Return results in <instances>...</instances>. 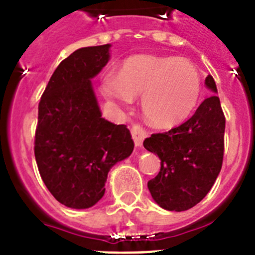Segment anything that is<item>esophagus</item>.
<instances>
[{
	"instance_id": "34e87169",
	"label": "esophagus",
	"mask_w": 255,
	"mask_h": 255,
	"mask_svg": "<svg viewBox=\"0 0 255 255\" xmlns=\"http://www.w3.org/2000/svg\"><path fill=\"white\" fill-rule=\"evenodd\" d=\"M131 135L132 139H134L135 145H136V147H141L144 138H145V135H147V131H145V129H144L140 124H134L131 128Z\"/></svg>"
}]
</instances>
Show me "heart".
<instances>
[{
    "label": "heart",
    "instance_id": "heart-1",
    "mask_svg": "<svg viewBox=\"0 0 255 255\" xmlns=\"http://www.w3.org/2000/svg\"><path fill=\"white\" fill-rule=\"evenodd\" d=\"M202 75L193 62L173 56L136 55L126 58L119 75L107 74L102 93L110 101L130 105L141 96V111L148 123L170 128L184 120L197 105Z\"/></svg>",
    "mask_w": 255,
    "mask_h": 255
}]
</instances>
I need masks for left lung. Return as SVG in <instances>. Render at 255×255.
<instances>
[{"label":"left lung","instance_id":"obj_1","mask_svg":"<svg viewBox=\"0 0 255 255\" xmlns=\"http://www.w3.org/2000/svg\"><path fill=\"white\" fill-rule=\"evenodd\" d=\"M206 85L217 93L212 75ZM225 123L220 98L213 94L185 123L144 140V148L161 159V170L148 181V189L162 208L186 211L208 194L224 161Z\"/></svg>","mask_w":255,"mask_h":255}]
</instances>
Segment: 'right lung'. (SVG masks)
Returning a JSON list of instances; mask_svg holds the SVG:
<instances>
[{"label":"right lung","mask_w":255,"mask_h":255,"mask_svg":"<svg viewBox=\"0 0 255 255\" xmlns=\"http://www.w3.org/2000/svg\"><path fill=\"white\" fill-rule=\"evenodd\" d=\"M108 49L110 44L84 47L61 61L38 106V170L49 193L70 208L94 206L105 194L110 168L134 149L126 125L102 119L92 88Z\"/></svg>","instance_id":"add662e5"}]
</instances>
